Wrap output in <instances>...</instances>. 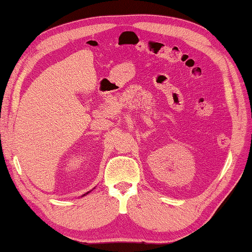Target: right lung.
Here are the masks:
<instances>
[{
    "instance_id": "add662e5",
    "label": "right lung",
    "mask_w": 252,
    "mask_h": 252,
    "mask_svg": "<svg viewBox=\"0 0 252 252\" xmlns=\"http://www.w3.org/2000/svg\"><path fill=\"white\" fill-rule=\"evenodd\" d=\"M89 192H90V191H88L87 193H84V195H83V196H86V195H88V193H89Z\"/></svg>"
}]
</instances>
